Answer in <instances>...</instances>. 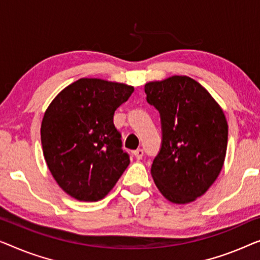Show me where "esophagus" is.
Listing matches in <instances>:
<instances>
[{"label": "esophagus", "instance_id": "34e87169", "mask_svg": "<svg viewBox=\"0 0 260 260\" xmlns=\"http://www.w3.org/2000/svg\"><path fill=\"white\" fill-rule=\"evenodd\" d=\"M133 154H134V156L137 159H141L142 156H144V149L142 148H138V149H135V151L133 152Z\"/></svg>", "mask_w": 260, "mask_h": 260}]
</instances>
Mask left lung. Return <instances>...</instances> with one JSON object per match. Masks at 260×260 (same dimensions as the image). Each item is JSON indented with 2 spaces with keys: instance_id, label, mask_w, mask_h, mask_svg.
Here are the masks:
<instances>
[{
  "instance_id": "left-lung-1",
  "label": "left lung",
  "mask_w": 260,
  "mask_h": 260,
  "mask_svg": "<svg viewBox=\"0 0 260 260\" xmlns=\"http://www.w3.org/2000/svg\"><path fill=\"white\" fill-rule=\"evenodd\" d=\"M145 93L161 121V146L152 177L170 202L191 203L210 188L224 165L229 134L224 112L188 76L148 82Z\"/></svg>"
}]
</instances>
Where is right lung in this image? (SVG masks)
Masks as SVG:
<instances>
[{
	"label": "right lung",
	"mask_w": 260,
	"mask_h": 260,
	"mask_svg": "<svg viewBox=\"0 0 260 260\" xmlns=\"http://www.w3.org/2000/svg\"><path fill=\"white\" fill-rule=\"evenodd\" d=\"M134 88L80 79L54 99L43 116V155L58 186L81 202H98L129 165L113 116Z\"/></svg>",
	"instance_id": "obj_1"
}]
</instances>
